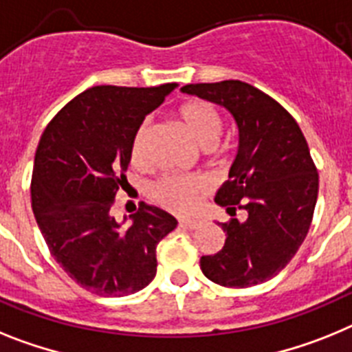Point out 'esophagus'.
<instances>
[{"label":"esophagus","mask_w":352,"mask_h":352,"mask_svg":"<svg viewBox=\"0 0 352 352\" xmlns=\"http://www.w3.org/2000/svg\"><path fill=\"white\" fill-rule=\"evenodd\" d=\"M179 223H180V227L188 228V230H197V228L201 225L200 219H188V218L179 219Z\"/></svg>","instance_id":"obj_1"}]
</instances>
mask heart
Instances as JSON below:
<instances>
[{"label":"heart","mask_w":352,"mask_h":352,"mask_svg":"<svg viewBox=\"0 0 352 352\" xmlns=\"http://www.w3.org/2000/svg\"><path fill=\"white\" fill-rule=\"evenodd\" d=\"M180 122L184 124L195 142L204 148H212L219 140L223 122L219 113L207 102L193 100L184 104L179 111ZM151 131V120H143L136 127L131 140L129 155L133 164L145 166L146 164V136ZM207 191L206 180L200 177L166 175L155 182L152 193L154 198L175 212H193L198 207L201 195Z\"/></svg>","instance_id":"obj_1"}]
</instances>
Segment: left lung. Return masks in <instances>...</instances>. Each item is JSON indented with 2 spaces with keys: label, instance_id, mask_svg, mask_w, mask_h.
<instances>
[{
  "label": "left lung",
  "instance_id": "1",
  "mask_svg": "<svg viewBox=\"0 0 352 352\" xmlns=\"http://www.w3.org/2000/svg\"><path fill=\"white\" fill-rule=\"evenodd\" d=\"M180 90L227 108L239 129L237 155L214 201L230 216L244 209L248 218L219 223L225 246L201 256V273L234 289L267 282L296 255L314 218L319 173L307 140L282 104L248 83L228 79Z\"/></svg>",
  "mask_w": 352,
  "mask_h": 352
}]
</instances>
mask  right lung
<instances>
[{
  "instance_id": "right-lung-1",
  "label": "right lung",
  "mask_w": 352,
  "mask_h": 352,
  "mask_svg": "<svg viewBox=\"0 0 352 352\" xmlns=\"http://www.w3.org/2000/svg\"><path fill=\"white\" fill-rule=\"evenodd\" d=\"M88 88L49 122L36 146L32 209L54 261L99 296H129L157 271L155 248L177 227L166 210L140 204L133 225L111 207L131 163L133 134L175 88Z\"/></svg>"
}]
</instances>
